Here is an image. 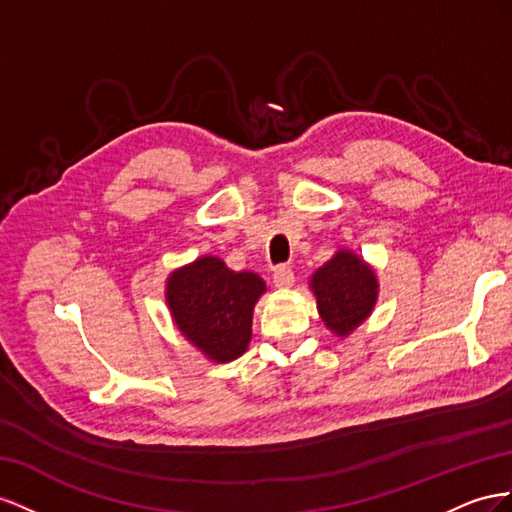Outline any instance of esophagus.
<instances>
[{"instance_id":"34e87169","label":"esophagus","mask_w":512,"mask_h":512,"mask_svg":"<svg viewBox=\"0 0 512 512\" xmlns=\"http://www.w3.org/2000/svg\"><path fill=\"white\" fill-rule=\"evenodd\" d=\"M272 281L276 287H291L294 285V272H291L289 266H276Z\"/></svg>"}]
</instances>
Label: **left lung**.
<instances>
[{
	"label": "left lung",
	"instance_id": "8db88e82",
	"mask_svg": "<svg viewBox=\"0 0 512 512\" xmlns=\"http://www.w3.org/2000/svg\"><path fill=\"white\" fill-rule=\"evenodd\" d=\"M311 289L321 321L334 334L347 337L371 315L379 285L367 261L341 248L311 276Z\"/></svg>",
	"mask_w": 512,
	"mask_h": 512
}]
</instances>
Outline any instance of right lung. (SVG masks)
Wrapping results in <instances>:
<instances>
[{"mask_svg":"<svg viewBox=\"0 0 512 512\" xmlns=\"http://www.w3.org/2000/svg\"><path fill=\"white\" fill-rule=\"evenodd\" d=\"M266 283L255 272H233L206 255L169 274L167 304L175 326L214 362L242 356L251 341L253 309Z\"/></svg>","mask_w":512,"mask_h":512,"instance_id":"obj_1","label":"right lung"}]
</instances>
